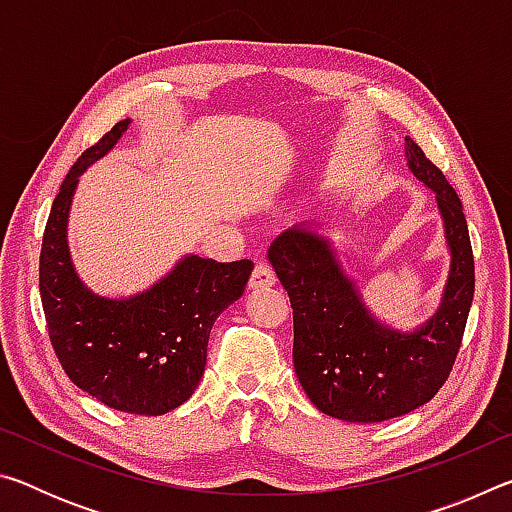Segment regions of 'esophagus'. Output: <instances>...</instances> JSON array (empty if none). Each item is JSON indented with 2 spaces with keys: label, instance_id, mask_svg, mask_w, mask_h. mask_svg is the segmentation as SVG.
<instances>
[{
  "label": "esophagus",
  "instance_id": "1",
  "mask_svg": "<svg viewBox=\"0 0 512 512\" xmlns=\"http://www.w3.org/2000/svg\"><path fill=\"white\" fill-rule=\"evenodd\" d=\"M275 282H277V277H275L273 268L268 266V264H264V262H259L253 268V275H250L248 287L250 289H264V287H273Z\"/></svg>",
  "mask_w": 512,
  "mask_h": 512
}]
</instances>
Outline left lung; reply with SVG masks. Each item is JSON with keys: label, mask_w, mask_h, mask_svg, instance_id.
<instances>
[{"label": "left lung", "mask_w": 512, "mask_h": 512, "mask_svg": "<svg viewBox=\"0 0 512 512\" xmlns=\"http://www.w3.org/2000/svg\"><path fill=\"white\" fill-rule=\"evenodd\" d=\"M404 149L413 176L436 194L452 255L443 300L427 323L400 332L372 316L314 225L282 232L268 248L293 307L298 381L318 411L345 422H384L427 404L452 372L472 307L474 257L461 198L411 137Z\"/></svg>", "instance_id": "obj_1"}]
</instances>
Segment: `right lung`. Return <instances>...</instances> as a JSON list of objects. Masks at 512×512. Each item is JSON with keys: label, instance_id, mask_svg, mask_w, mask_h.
Here are the masks:
<instances>
[{"label": "right lung", "instance_id": "obj_1", "mask_svg": "<svg viewBox=\"0 0 512 512\" xmlns=\"http://www.w3.org/2000/svg\"><path fill=\"white\" fill-rule=\"evenodd\" d=\"M128 124L119 121L83 151L60 185L42 237L40 298L56 357L81 391L110 409L162 415L196 391L214 320L241 298L253 262L187 255L131 298L85 287L67 246L69 207L81 173L119 142Z\"/></svg>", "mask_w": 512, "mask_h": 512}]
</instances>
